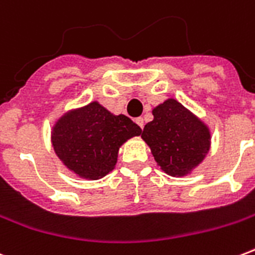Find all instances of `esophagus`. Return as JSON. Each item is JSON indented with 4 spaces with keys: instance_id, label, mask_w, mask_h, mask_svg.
<instances>
[{
    "instance_id": "obj_1",
    "label": "esophagus",
    "mask_w": 255,
    "mask_h": 255,
    "mask_svg": "<svg viewBox=\"0 0 255 255\" xmlns=\"http://www.w3.org/2000/svg\"><path fill=\"white\" fill-rule=\"evenodd\" d=\"M136 123H137V126H139V127L143 129V128H144V119H143V118H137V119H136Z\"/></svg>"
}]
</instances>
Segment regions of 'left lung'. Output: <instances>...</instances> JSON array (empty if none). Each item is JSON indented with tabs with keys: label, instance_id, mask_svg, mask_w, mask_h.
Masks as SVG:
<instances>
[{
	"label": "left lung",
	"instance_id": "8db88e82",
	"mask_svg": "<svg viewBox=\"0 0 255 255\" xmlns=\"http://www.w3.org/2000/svg\"><path fill=\"white\" fill-rule=\"evenodd\" d=\"M153 120L141 137L160 168L170 176L188 174L209 151V129L177 100L168 99L153 108Z\"/></svg>",
	"mask_w": 255,
	"mask_h": 255
}]
</instances>
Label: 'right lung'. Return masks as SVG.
Returning a JSON list of instances; mask_svg holds the SVG:
<instances>
[{
    "label": "right lung",
    "instance_id": "obj_1",
    "mask_svg": "<svg viewBox=\"0 0 255 255\" xmlns=\"http://www.w3.org/2000/svg\"><path fill=\"white\" fill-rule=\"evenodd\" d=\"M141 128L126 115H112L98 102L66 114L53 131L57 156L74 173L98 180L110 173L120 145L139 136Z\"/></svg>",
    "mask_w": 255,
    "mask_h": 255
}]
</instances>
